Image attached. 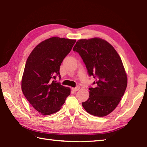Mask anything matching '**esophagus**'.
<instances>
[{"mask_svg": "<svg viewBox=\"0 0 147 147\" xmlns=\"http://www.w3.org/2000/svg\"><path fill=\"white\" fill-rule=\"evenodd\" d=\"M80 89V86H76V88H72L73 91H75V92L78 91Z\"/></svg>", "mask_w": 147, "mask_h": 147, "instance_id": "obj_1", "label": "esophagus"}]
</instances>
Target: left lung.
Listing matches in <instances>:
<instances>
[{"mask_svg":"<svg viewBox=\"0 0 147 147\" xmlns=\"http://www.w3.org/2000/svg\"><path fill=\"white\" fill-rule=\"evenodd\" d=\"M73 51L80 54L90 76L96 78L95 88L82 103L88 113L105 117L113 111L127 86V75L121 57L112 45L100 37L78 40Z\"/></svg>","mask_w":147,"mask_h":147,"instance_id":"8db88e82","label":"left lung"}]
</instances>
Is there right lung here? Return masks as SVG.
Masks as SVG:
<instances>
[{
	"label": "right lung",
	"mask_w": 147,
	"mask_h": 147,
	"mask_svg": "<svg viewBox=\"0 0 147 147\" xmlns=\"http://www.w3.org/2000/svg\"><path fill=\"white\" fill-rule=\"evenodd\" d=\"M76 39L53 37L34 47L27 58L21 81L25 97L40 114L49 115L62 107L71 89L56 83L55 75Z\"/></svg>",
	"instance_id": "add662e5"
}]
</instances>
